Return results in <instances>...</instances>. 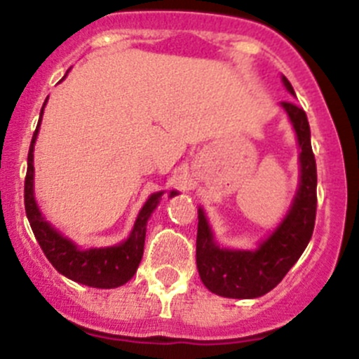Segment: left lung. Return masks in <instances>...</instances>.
I'll return each instance as SVG.
<instances>
[{
    "mask_svg": "<svg viewBox=\"0 0 359 359\" xmlns=\"http://www.w3.org/2000/svg\"><path fill=\"white\" fill-rule=\"evenodd\" d=\"M294 95L289 79L281 78ZM292 122L299 143V187L289 212L276 230L255 251L225 250L214 241L202 209H198L196 267L210 292L233 299H253L273 290L297 262L316 226L317 166L311 150L306 113L294 102H281Z\"/></svg>",
    "mask_w": 359,
    "mask_h": 359,
    "instance_id": "obj_1",
    "label": "left lung"
}]
</instances>
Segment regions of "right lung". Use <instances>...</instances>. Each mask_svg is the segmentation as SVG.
I'll use <instances>...</instances> for the list:
<instances>
[{
    "mask_svg": "<svg viewBox=\"0 0 359 359\" xmlns=\"http://www.w3.org/2000/svg\"><path fill=\"white\" fill-rule=\"evenodd\" d=\"M46 102H48V99H46ZM46 102H43V106H46ZM43 106L42 111H40V118H42ZM39 127L40 120L35 133H33L28 152V172H26L25 179V207L29 225H32L33 233H35L40 248H42L43 255L48 257V260L58 273L78 281V283H83V285L95 287V289H115V287L123 285L134 276L140 262H142L147 221L159 203L163 191L149 196L143 209L140 210L138 219L134 223L129 239L116 244V246L79 250L72 241L63 237L58 230L53 229L48 221L43 219L42 212L36 207L35 196H33V149H35ZM175 195L177 191H172L170 198Z\"/></svg>",
    "mask_w": 359,
    "mask_h": 359,
    "instance_id": "obj_1",
    "label": "right lung"
}]
</instances>
